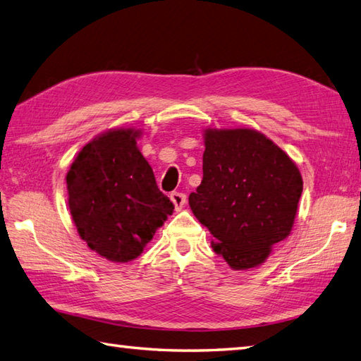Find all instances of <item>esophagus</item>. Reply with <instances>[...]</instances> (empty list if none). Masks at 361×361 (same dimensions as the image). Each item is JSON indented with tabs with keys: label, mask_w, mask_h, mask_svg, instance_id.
I'll list each match as a JSON object with an SVG mask.
<instances>
[{
	"label": "esophagus",
	"mask_w": 361,
	"mask_h": 361,
	"mask_svg": "<svg viewBox=\"0 0 361 361\" xmlns=\"http://www.w3.org/2000/svg\"><path fill=\"white\" fill-rule=\"evenodd\" d=\"M171 200L175 204V209L176 211H181L183 208H185V204H186V195L183 194V192H172L171 194Z\"/></svg>",
	"instance_id": "34e87169"
}]
</instances>
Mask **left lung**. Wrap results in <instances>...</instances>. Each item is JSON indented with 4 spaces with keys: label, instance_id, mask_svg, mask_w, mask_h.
<instances>
[{
    "label": "left lung",
    "instance_id": "left-lung-1",
    "mask_svg": "<svg viewBox=\"0 0 361 361\" xmlns=\"http://www.w3.org/2000/svg\"><path fill=\"white\" fill-rule=\"evenodd\" d=\"M302 176L286 152L251 128L204 130L203 180L189 206L234 270L257 267L293 228Z\"/></svg>",
    "mask_w": 361,
    "mask_h": 361
}]
</instances>
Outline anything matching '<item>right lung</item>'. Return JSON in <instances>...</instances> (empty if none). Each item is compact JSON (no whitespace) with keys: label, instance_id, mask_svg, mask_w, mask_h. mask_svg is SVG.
I'll return each mask as SVG.
<instances>
[{"label":"right lung","instance_id":"1","mask_svg":"<svg viewBox=\"0 0 361 361\" xmlns=\"http://www.w3.org/2000/svg\"><path fill=\"white\" fill-rule=\"evenodd\" d=\"M135 128L109 130L78 153L66 173L68 204L88 247L111 262L141 255L173 204L157 186Z\"/></svg>","mask_w":361,"mask_h":361}]
</instances>
